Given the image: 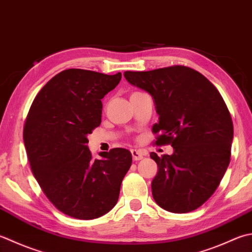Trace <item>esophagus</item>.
Here are the masks:
<instances>
[{"instance_id": "34e87169", "label": "esophagus", "mask_w": 252, "mask_h": 252, "mask_svg": "<svg viewBox=\"0 0 252 252\" xmlns=\"http://www.w3.org/2000/svg\"><path fill=\"white\" fill-rule=\"evenodd\" d=\"M131 154H132V157L134 160H141V159H143V157H144V153L140 150H132Z\"/></svg>"}]
</instances>
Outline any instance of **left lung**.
I'll list each match as a JSON object with an SVG mask.
<instances>
[{
  "label": "left lung",
  "mask_w": 252,
  "mask_h": 252,
  "mask_svg": "<svg viewBox=\"0 0 252 252\" xmlns=\"http://www.w3.org/2000/svg\"><path fill=\"white\" fill-rule=\"evenodd\" d=\"M131 85L151 94L158 123L156 145L170 144L171 155L151 153L158 171L152 193L161 209L188 213L214 193L230 160L234 126L220 92L193 68L175 65L123 74Z\"/></svg>",
  "instance_id": "left-lung-1"
}]
</instances>
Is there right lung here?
Masks as SVG:
<instances>
[{
  "mask_svg": "<svg viewBox=\"0 0 252 252\" xmlns=\"http://www.w3.org/2000/svg\"><path fill=\"white\" fill-rule=\"evenodd\" d=\"M121 76L62 71L41 88L27 115L24 143L32 174L51 203L71 218L108 213L132 164L126 149L101 152V158L94 159L87 146V135L101 122V99Z\"/></svg>",
  "mask_w": 252,
  "mask_h": 252,
  "instance_id": "right-lung-1",
  "label": "right lung"
}]
</instances>
